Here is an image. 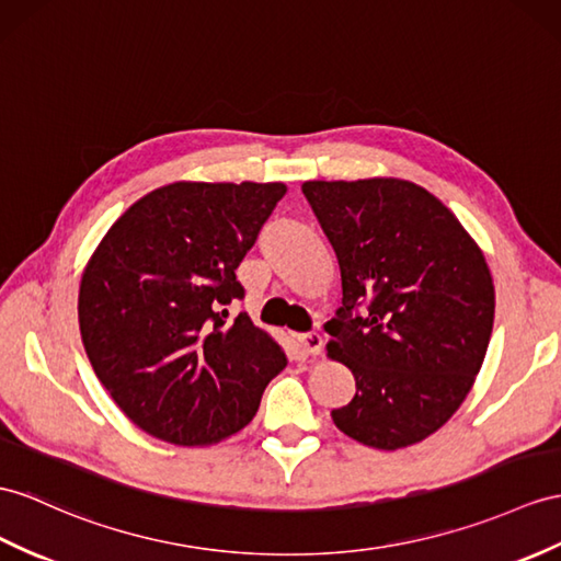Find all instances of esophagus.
Here are the masks:
<instances>
[{
    "mask_svg": "<svg viewBox=\"0 0 561 561\" xmlns=\"http://www.w3.org/2000/svg\"><path fill=\"white\" fill-rule=\"evenodd\" d=\"M297 343L307 354H311V357H317V354H321L323 337L317 331H309V333H299L297 335Z\"/></svg>",
    "mask_w": 561,
    "mask_h": 561,
    "instance_id": "1",
    "label": "esophagus"
}]
</instances>
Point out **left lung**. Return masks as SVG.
Segmentation results:
<instances>
[{"label": "left lung", "instance_id": "left-lung-1", "mask_svg": "<svg viewBox=\"0 0 561 561\" xmlns=\"http://www.w3.org/2000/svg\"><path fill=\"white\" fill-rule=\"evenodd\" d=\"M302 193L343 278L328 354L357 392L331 412L335 426L376 449L421 443L457 412L485 359L495 319L485 256L409 181H309Z\"/></svg>", "mask_w": 561, "mask_h": 561}]
</instances>
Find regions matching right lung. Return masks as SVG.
I'll return each mask as SVG.
<instances>
[{
    "label": "right lung",
    "mask_w": 561,
    "mask_h": 561,
    "mask_svg": "<svg viewBox=\"0 0 561 561\" xmlns=\"http://www.w3.org/2000/svg\"><path fill=\"white\" fill-rule=\"evenodd\" d=\"M283 183H171L108 228L80 280L78 321L102 386L135 426L209 445L248 426L285 354L248 313L236 268Z\"/></svg>",
    "instance_id": "right-lung-1"
}]
</instances>
